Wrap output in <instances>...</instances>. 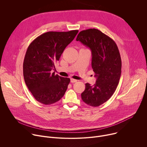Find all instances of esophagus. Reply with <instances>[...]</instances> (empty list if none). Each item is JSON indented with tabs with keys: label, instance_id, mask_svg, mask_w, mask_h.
<instances>
[{
	"label": "esophagus",
	"instance_id": "1",
	"mask_svg": "<svg viewBox=\"0 0 147 147\" xmlns=\"http://www.w3.org/2000/svg\"><path fill=\"white\" fill-rule=\"evenodd\" d=\"M77 81V80H75V79H73V78H71L70 79V82L73 83V82H76Z\"/></svg>",
	"mask_w": 147,
	"mask_h": 147
}]
</instances>
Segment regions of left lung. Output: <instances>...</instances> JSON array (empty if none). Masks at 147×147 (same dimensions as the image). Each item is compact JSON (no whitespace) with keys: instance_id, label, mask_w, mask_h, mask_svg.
Listing matches in <instances>:
<instances>
[{"instance_id":"1","label":"left lung","mask_w":147,"mask_h":147,"mask_svg":"<svg viewBox=\"0 0 147 147\" xmlns=\"http://www.w3.org/2000/svg\"><path fill=\"white\" fill-rule=\"evenodd\" d=\"M76 40L91 49L92 68L96 78L94 86L86 84L81 98L88 105L96 107L107 102L117 87L121 71L119 51L112 38L95 28L81 31Z\"/></svg>"}]
</instances>
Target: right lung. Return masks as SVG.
<instances>
[{
	"label": "right lung",
	"instance_id": "add662e5",
	"mask_svg": "<svg viewBox=\"0 0 147 147\" xmlns=\"http://www.w3.org/2000/svg\"><path fill=\"white\" fill-rule=\"evenodd\" d=\"M78 30L49 31L36 38L27 48L23 75L26 85L35 99L44 105L59 101L65 95L70 79L51 70Z\"/></svg>",
	"mask_w": 147,
	"mask_h": 147
}]
</instances>
